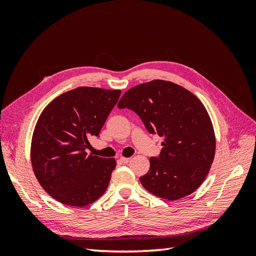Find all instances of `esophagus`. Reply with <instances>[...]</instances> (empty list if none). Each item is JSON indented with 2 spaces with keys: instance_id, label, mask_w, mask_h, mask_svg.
Here are the masks:
<instances>
[{
  "instance_id": "esophagus-1",
  "label": "esophagus",
  "mask_w": 256,
  "mask_h": 256,
  "mask_svg": "<svg viewBox=\"0 0 256 256\" xmlns=\"http://www.w3.org/2000/svg\"><path fill=\"white\" fill-rule=\"evenodd\" d=\"M122 164H128V162L131 160V158H126V157H122L120 159Z\"/></svg>"
}]
</instances>
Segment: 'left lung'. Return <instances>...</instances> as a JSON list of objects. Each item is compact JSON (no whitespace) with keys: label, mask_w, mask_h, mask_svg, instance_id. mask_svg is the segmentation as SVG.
<instances>
[{"label":"left lung","mask_w":256,"mask_h":256,"mask_svg":"<svg viewBox=\"0 0 256 256\" xmlns=\"http://www.w3.org/2000/svg\"><path fill=\"white\" fill-rule=\"evenodd\" d=\"M132 110L152 134L164 136L159 157L140 177L154 196L170 200L194 192L214 161L216 138L210 118L191 92L164 80L146 82L128 90L118 104Z\"/></svg>","instance_id":"8db88e82"}]
</instances>
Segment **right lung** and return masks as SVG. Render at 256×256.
<instances>
[{"label":"right lung","mask_w":256,"mask_h":256,"mask_svg":"<svg viewBox=\"0 0 256 256\" xmlns=\"http://www.w3.org/2000/svg\"><path fill=\"white\" fill-rule=\"evenodd\" d=\"M120 90L81 86L46 106L37 120L30 160L37 180L60 203L82 207L106 190L116 166L86 152L88 138L99 132L118 102Z\"/></svg>","instance_id":"1"}]
</instances>
